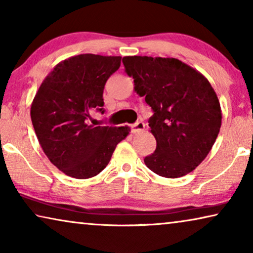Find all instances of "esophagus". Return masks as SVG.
<instances>
[{
	"label": "esophagus",
	"mask_w": 253,
	"mask_h": 253,
	"mask_svg": "<svg viewBox=\"0 0 253 253\" xmlns=\"http://www.w3.org/2000/svg\"><path fill=\"white\" fill-rule=\"evenodd\" d=\"M145 129V123L144 122H137L132 126V131L133 133H139Z\"/></svg>",
	"instance_id": "esophagus-1"
}]
</instances>
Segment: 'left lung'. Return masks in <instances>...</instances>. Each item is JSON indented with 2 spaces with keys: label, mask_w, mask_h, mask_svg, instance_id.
Wrapping results in <instances>:
<instances>
[{
  "label": "left lung",
  "mask_w": 253,
  "mask_h": 253,
  "mask_svg": "<svg viewBox=\"0 0 253 253\" xmlns=\"http://www.w3.org/2000/svg\"><path fill=\"white\" fill-rule=\"evenodd\" d=\"M134 91L151 106L156 149L145 164L156 174L179 178L211 151L221 126L220 102L204 75L175 58L123 57Z\"/></svg>",
  "instance_id": "obj_1"
}]
</instances>
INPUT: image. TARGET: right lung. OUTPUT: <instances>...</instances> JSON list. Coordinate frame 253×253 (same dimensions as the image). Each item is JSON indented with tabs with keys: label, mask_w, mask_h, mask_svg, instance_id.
<instances>
[{
	"label": "right lung",
	"mask_w": 253,
	"mask_h": 253,
	"mask_svg": "<svg viewBox=\"0 0 253 253\" xmlns=\"http://www.w3.org/2000/svg\"><path fill=\"white\" fill-rule=\"evenodd\" d=\"M121 57L79 54L60 61L40 85L31 119L40 145L50 162L76 179L94 177L111 161L129 126H94L90 112L104 113L106 81Z\"/></svg>",
	"instance_id": "obj_1"
}]
</instances>
